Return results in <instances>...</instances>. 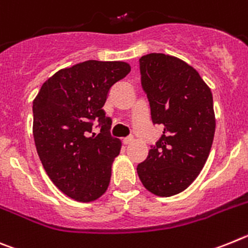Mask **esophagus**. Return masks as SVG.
<instances>
[{
  "instance_id": "34e87169",
  "label": "esophagus",
  "mask_w": 248,
  "mask_h": 248,
  "mask_svg": "<svg viewBox=\"0 0 248 248\" xmlns=\"http://www.w3.org/2000/svg\"><path fill=\"white\" fill-rule=\"evenodd\" d=\"M124 145H131V143H132L133 142V137H126V139H124Z\"/></svg>"
}]
</instances>
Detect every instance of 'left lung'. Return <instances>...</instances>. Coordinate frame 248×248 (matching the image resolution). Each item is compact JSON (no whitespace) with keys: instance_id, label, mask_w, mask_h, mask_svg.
<instances>
[{"instance_id":"obj_1","label":"left lung","mask_w":248,"mask_h":248,"mask_svg":"<svg viewBox=\"0 0 248 248\" xmlns=\"http://www.w3.org/2000/svg\"><path fill=\"white\" fill-rule=\"evenodd\" d=\"M140 67L152 121L162 124L163 135L137 173L151 193L170 197L192 184L207 161L216 128L212 92L192 66L175 56H142Z\"/></svg>"}]
</instances>
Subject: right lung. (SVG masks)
I'll use <instances>...</instances> for the list:
<instances>
[{"mask_svg": "<svg viewBox=\"0 0 248 248\" xmlns=\"http://www.w3.org/2000/svg\"><path fill=\"white\" fill-rule=\"evenodd\" d=\"M130 71L127 62H81L57 71L34 97L32 132L40 160L55 186L75 201H96L108 187L122 143L109 136L112 121L102 107ZM96 118L101 133L90 138Z\"/></svg>", "mask_w": 248, "mask_h": 248, "instance_id": "right-lung-1", "label": "right lung"}]
</instances>
